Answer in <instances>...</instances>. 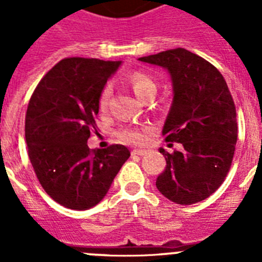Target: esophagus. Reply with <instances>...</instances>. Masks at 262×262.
Masks as SVG:
<instances>
[{
  "label": "esophagus",
  "instance_id": "obj_1",
  "mask_svg": "<svg viewBox=\"0 0 262 262\" xmlns=\"http://www.w3.org/2000/svg\"><path fill=\"white\" fill-rule=\"evenodd\" d=\"M131 154L135 155V156H145L148 154V151L147 149H134Z\"/></svg>",
  "mask_w": 262,
  "mask_h": 262
}]
</instances>
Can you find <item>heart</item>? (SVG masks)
Segmentation results:
<instances>
[{
	"label": "heart",
	"instance_id": "b5f03b06",
	"mask_svg": "<svg viewBox=\"0 0 262 262\" xmlns=\"http://www.w3.org/2000/svg\"><path fill=\"white\" fill-rule=\"evenodd\" d=\"M129 84L133 86L134 92L139 98H145L149 93H156V84L149 76L142 72H135L131 77H129ZM111 88L106 85L102 89L98 98V106L102 111L107 108L108 99H110ZM154 134V128L149 124H140V126H127L119 129L118 136L120 140H123L124 143L135 145H142L149 142V139L152 138Z\"/></svg>",
	"mask_w": 262,
	"mask_h": 262
}]
</instances>
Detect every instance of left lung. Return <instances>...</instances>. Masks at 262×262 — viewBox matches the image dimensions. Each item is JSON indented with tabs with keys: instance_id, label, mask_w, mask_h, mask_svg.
Instances as JSON below:
<instances>
[{
	"instance_id": "left-lung-1",
	"label": "left lung",
	"mask_w": 262,
	"mask_h": 262,
	"mask_svg": "<svg viewBox=\"0 0 262 262\" xmlns=\"http://www.w3.org/2000/svg\"><path fill=\"white\" fill-rule=\"evenodd\" d=\"M165 68L173 84V102L163 135L184 149L165 156L156 187L169 201L193 205L223 184L237 142L236 108L222 73L211 62L185 48L140 57ZM173 145V144H169Z\"/></svg>"
}]
</instances>
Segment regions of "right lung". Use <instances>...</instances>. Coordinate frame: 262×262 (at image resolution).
Returning <instances> with one entry per match:
<instances>
[{"mask_svg": "<svg viewBox=\"0 0 262 262\" xmlns=\"http://www.w3.org/2000/svg\"><path fill=\"white\" fill-rule=\"evenodd\" d=\"M120 61L62 59L35 88L26 113L29 157L46 193L64 207L88 210L103 200L129 157L124 145L90 149L99 94Z\"/></svg>", "mask_w": 262, "mask_h": 262, "instance_id": "obj_1", "label": "right lung"}]
</instances>
